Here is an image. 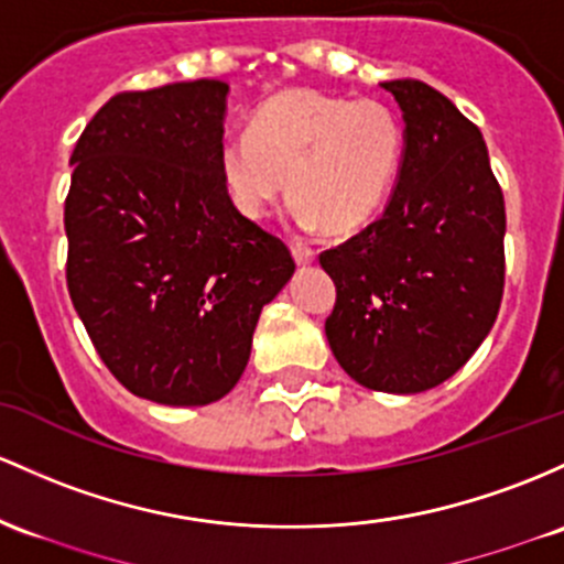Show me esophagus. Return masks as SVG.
Masks as SVG:
<instances>
[{
	"label": "esophagus",
	"mask_w": 564,
	"mask_h": 564,
	"mask_svg": "<svg viewBox=\"0 0 564 564\" xmlns=\"http://www.w3.org/2000/svg\"><path fill=\"white\" fill-rule=\"evenodd\" d=\"M292 253H294L296 264H311L315 259V251L311 249V246L300 243V240H294V243H292Z\"/></svg>",
	"instance_id": "34e87169"
}]
</instances>
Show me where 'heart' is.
Returning <instances> with one entry per match:
<instances>
[{"label":"heart","instance_id":"heart-1","mask_svg":"<svg viewBox=\"0 0 564 564\" xmlns=\"http://www.w3.org/2000/svg\"><path fill=\"white\" fill-rule=\"evenodd\" d=\"M401 150L404 135L386 104L292 88L253 111L251 131L227 135L219 165L249 219H262L289 187L296 225L350 232L382 208Z\"/></svg>","mask_w":564,"mask_h":564}]
</instances>
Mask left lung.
<instances>
[{
  "mask_svg": "<svg viewBox=\"0 0 564 564\" xmlns=\"http://www.w3.org/2000/svg\"><path fill=\"white\" fill-rule=\"evenodd\" d=\"M404 152L380 219L321 268L337 286L326 339L358 386L423 393L485 343L503 296V192L481 131L420 79H391Z\"/></svg>",
  "mask_w": 564,
  "mask_h": 564,
  "instance_id": "left-lung-1",
  "label": "left lung"
}]
</instances>
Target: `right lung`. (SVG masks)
Masks as SVG:
<instances>
[{
	"instance_id": "add662e5",
	"label": "right lung",
	"mask_w": 564,
	"mask_h": 564,
	"mask_svg": "<svg viewBox=\"0 0 564 564\" xmlns=\"http://www.w3.org/2000/svg\"><path fill=\"white\" fill-rule=\"evenodd\" d=\"M230 85L117 93L72 152L66 283L98 356L133 395L203 406L235 388L286 243L232 206L219 152Z\"/></svg>"
}]
</instances>
